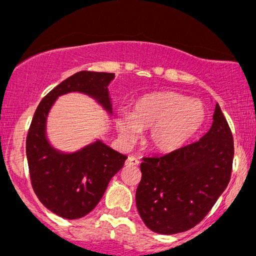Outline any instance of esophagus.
Instances as JSON below:
<instances>
[{
  "mask_svg": "<svg viewBox=\"0 0 256 256\" xmlns=\"http://www.w3.org/2000/svg\"><path fill=\"white\" fill-rule=\"evenodd\" d=\"M140 165V160L134 156H128L126 160V166H138Z\"/></svg>",
  "mask_w": 256,
  "mask_h": 256,
  "instance_id": "34e87169",
  "label": "esophagus"
}]
</instances>
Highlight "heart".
I'll return each mask as SVG.
<instances>
[{"label":"heart","instance_id":"b5f03b06","mask_svg":"<svg viewBox=\"0 0 256 256\" xmlns=\"http://www.w3.org/2000/svg\"><path fill=\"white\" fill-rule=\"evenodd\" d=\"M206 118L207 112L201 102L165 91L143 96L131 113L119 112L116 125L128 143L136 140L140 130L148 128L144 144L154 152H171L188 144L204 125Z\"/></svg>","mask_w":256,"mask_h":256}]
</instances>
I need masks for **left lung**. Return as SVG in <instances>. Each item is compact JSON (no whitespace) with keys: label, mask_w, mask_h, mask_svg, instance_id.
<instances>
[{"label":"left lung","mask_w":256,"mask_h":256,"mask_svg":"<svg viewBox=\"0 0 256 256\" xmlns=\"http://www.w3.org/2000/svg\"><path fill=\"white\" fill-rule=\"evenodd\" d=\"M234 154L231 128L216 104L212 128L201 140L160 156L143 158L136 204L144 224L162 234L198 225L228 186Z\"/></svg>","instance_id":"1"}]
</instances>
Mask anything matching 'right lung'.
<instances>
[{
	"label": "right lung",
	"mask_w": 256,
	"mask_h": 256,
	"mask_svg": "<svg viewBox=\"0 0 256 256\" xmlns=\"http://www.w3.org/2000/svg\"><path fill=\"white\" fill-rule=\"evenodd\" d=\"M114 73L80 71L61 82L40 102L26 137L31 184L38 200L58 216L79 219L98 206L108 183L124 166L126 155L96 140L82 150L64 154L49 144L46 122L58 96L73 91L91 96L112 113L108 84Z\"/></svg>",
	"instance_id": "add662e5"
}]
</instances>
